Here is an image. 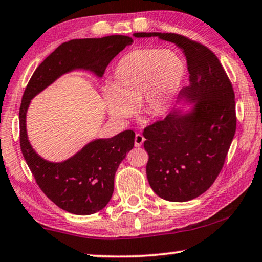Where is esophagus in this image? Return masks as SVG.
<instances>
[{
	"label": "esophagus",
	"mask_w": 262,
	"mask_h": 262,
	"mask_svg": "<svg viewBox=\"0 0 262 262\" xmlns=\"http://www.w3.org/2000/svg\"><path fill=\"white\" fill-rule=\"evenodd\" d=\"M143 142H144L143 135L140 134V133H136L135 134V147H141Z\"/></svg>",
	"instance_id": "obj_1"
}]
</instances>
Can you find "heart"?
<instances>
[{
	"instance_id": "obj_1",
	"label": "heart",
	"mask_w": 262,
	"mask_h": 262,
	"mask_svg": "<svg viewBox=\"0 0 262 262\" xmlns=\"http://www.w3.org/2000/svg\"><path fill=\"white\" fill-rule=\"evenodd\" d=\"M185 64L170 50L139 48L118 61L109 76L111 87L102 88L108 115L126 122L135 111L147 119L160 118L173 107L180 92Z\"/></svg>"
}]
</instances>
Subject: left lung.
<instances>
[{
    "label": "left lung",
    "instance_id": "left-lung-1",
    "mask_svg": "<svg viewBox=\"0 0 262 262\" xmlns=\"http://www.w3.org/2000/svg\"><path fill=\"white\" fill-rule=\"evenodd\" d=\"M133 36L173 42L187 57L189 84L180 92L179 107L144 128L143 146L154 193L168 201H189L213 185L233 141L236 118L232 83L214 53L198 42L170 33Z\"/></svg>",
    "mask_w": 262,
    "mask_h": 262
}]
</instances>
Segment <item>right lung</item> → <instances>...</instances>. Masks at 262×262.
Masks as SVG:
<instances>
[{"label":"right lung","instance_id":"add662e5","mask_svg":"<svg viewBox=\"0 0 262 262\" xmlns=\"http://www.w3.org/2000/svg\"><path fill=\"white\" fill-rule=\"evenodd\" d=\"M123 35L72 40L54 50L38 66L27 85L19 108V143L27 165L37 185L54 204L76 215L103 209L114 192V178L120 163L134 147L135 133L124 130L109 139H95L61 162L36 153L27 132L30 101L68 73L83 70L101 79L113 58L130 46Z\"/></svg>","mask_w":262,"mask_h":262}]
</instances>
